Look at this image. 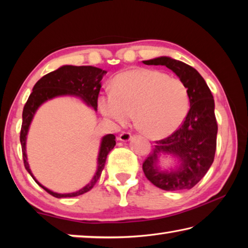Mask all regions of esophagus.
I'll return each instance as SVG.
<instances>
[{
    "label": "esophagus",
    "mask_w": 248,
    "mask_h": 248,
    "mask_svg": "<svg viewBox=\"0 0 248 248\" xmlns=\"http://www.w3.org/2000/svg\"><path fill=\"white\" fill-rule=\"evenodd\" d=\"M118 139L120 140V141H123V142H127V141H129L130 139H131V133L130 132H121L120 134H119V137H118Z\"/></svg>",
    "instance_id": "esophagus-1"
}]
</instances>
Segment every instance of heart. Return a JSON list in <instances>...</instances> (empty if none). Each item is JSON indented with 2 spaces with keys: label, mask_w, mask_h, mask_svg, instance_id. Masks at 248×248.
Returning <instances> with one entry per match:
<instances>
[{
  "label": "heart",
  "mask_w": 248,
  "mask_h": 248,
  "mask_svg": "<svg viewBox=\"0 0 248 248\" xmlns=\"http://www.w3.org/2000/svg\"><path fill=\"white\" fill-rule=\"evenodd\" d=\"M189 106V92L179 78L150 69L119 73L112 82V90L98 96V108L105 118L124 125L134 112L138 127L155 139L175 132L186 118Z\"/></svg>",
  "instance_id": "1"
}]
</instances>
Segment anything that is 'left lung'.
Masks as SVG:
<instances>
[{"label":"left lung","mask_w":248,"mask_h":248,"mask_svg":"<svg viewBox=\"0 0 248 248\" xmlns=\"http://www.w3.org/2000/svg\"><path fill=\"white\" fill-rule=\"evenodd\" d=\"M146 65H165L177 75L189 92L190 109L182 125L165 139L155 141L154 149L142 165L145 177L167 191L191 189L207 174L215 159L217 124L215 99L203 78L192 66L169 57L143 61ZM161 153L177 157V170L162 172L156 163Z\"/></svg>","instance_id":"obj_1"}]
</instances>
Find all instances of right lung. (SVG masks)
<instances>
[{"mask_svg":"<svg viewBox=\"0 0 248 248\" xmlns=\"http://www.w3.org/2000/svg\"><path fill=\"white\" fill-rule=\"evenodd\" d=\"M107 72L105 70L91 65H83V66H74V65H63L58 70L53 71L46 74L45 77L41 78L38 82L33 86L31 94L29 95L26 104H25L23 109V124L22 129H20V144H22V152L24 158L25 169L31 174V177L35 179V182L39 185L41 188L56 198H66V197H77L79 195L85 194L90 191L94 185L100 177V174L105 167L106 158L108 153L114 149L116 145V138L114 134H107L102 139L100 143L98 158H97V170L92 178L91 182L75 192L71 194H58L49 190L48 188L44 187L39 182H37L36 178L33 177L29 164L27 162L26 155V138L31 125V120L35 116V112L39 108L41 104H44L47 100L57 97V96H64V95H72L81 97L89 106L93 107L95 110H97V99L98 94L102 87L100 81L104 77V74Z\"/></svg>","mask_w":248,"mask_h":248,"instance_id":"1","label":"right lung"}]
</instances>
